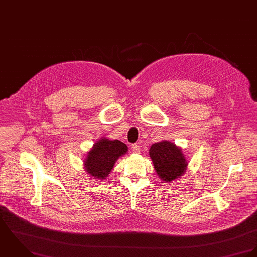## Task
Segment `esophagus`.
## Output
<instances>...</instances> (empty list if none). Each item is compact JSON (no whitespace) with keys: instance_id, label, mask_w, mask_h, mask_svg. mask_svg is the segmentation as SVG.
<instances>
[{"instance_id":"obj_1","label":"esophagus","mask_w":257,"mask_h":257,"mask_svg":"<svg viewBox=\"0 0 257 257\" xmlns=\"http://www.w3.org/2000/svg\"><path fill=\"white\" fill-rule=\"evenodd\" d=\"M131 149H132V152L136 153V154H139L140 151H141L140 145H138V144H132L131 145Z\"/></svg>"}]
</instances>
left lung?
I'll return each instance as SVG.
<instances>
[{"instance_id":"8db88e82","label":"left lung","mask_w":257,"mask_h":257,"mask_svg":"<svg viewBox=\"0 0 257 257\" xmlns=\"http://www.w3.org/2000/svg\"><path fill=\"white\" fill-rule=\"evenodd\" d=\"M155 170L164 181H172L181 176L187 167L179 148L169 141L156 143L150 149Z\"/></svg>"}]
</instances>
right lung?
<instances>
[{"label": "right lung", "mask_w": 257, "mask_h": 257, "mask_svg": "<svg viewBox=\"0 0 257 257\" xmlns=\"http://www.w3.org/2000/svg\"><path fill=\"white\" fill-rule=\"evenodd\" d=\"M127 152V146L118 140L102 139L95 143L85 161L86 170L97 179H105L110 173L116 160Z\"/></svg>", "instance_id": "add662e5"}]
</instances>
